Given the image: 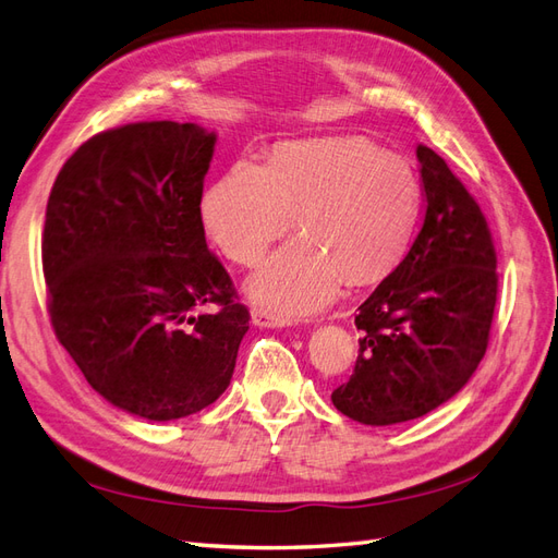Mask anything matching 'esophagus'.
<instances>
[{
  "label": "esophagus",
  "mask_w": 558,
  "mask_h": 558,
  "mask_svg": "<svg viewBox=\"0 0 558 558\" xmlns=\"http://www.w3.org/2000/svg\"><path fill=\"white\" fill-rule=\"evenodd\" d=\"M252 323L256 327H284V325H288V320H284L282 316H276V313H270L266 308H254L252 311Z\"/></svg>",
  "instance_id": "esophagus-1"
}]
</instances>
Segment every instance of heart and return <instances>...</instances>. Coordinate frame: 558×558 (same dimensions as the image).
<instances>
[{"mask_svg":"<svg viewBox=\"0 0 558 558\" xmlns=\"http://www.w3.org/2000/svg\"><path fill=\"white\" fill-rule=\"evenodd\" d=\"M422 183L403 155L363 138L288 143L268 165L240 157L203 195L205 231L228 259L254 266L294 223L302 231L254 274V304L282 318L330 304L341 282L367 284L403 259Z\"/></svg>","mask_w":558,"mask_h":558,"instance_id":"1","label":"heart"}]
</instances>
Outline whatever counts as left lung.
Returning a JSON list of instances; mask_svg holds the SVG:
<instances>
[{
	"label": "left lung",
	"instance_id": "left-lung-1",
	"mask_svg": "<svg viewBox=\"0 0 558 558\" xmlns=\"http://www.w3.org/2000/svg\"><path fill=\"white\" fill-rule=\"evenodd\" d=\"M426 211L405 259L359 306V361L332 391L361 424L417 420L460 391L488 349L497 256L478 203L446 160L417 146Z\"/></svg>",
	"mask_w": 558,
	"mask_h": 558
}]
</instances>
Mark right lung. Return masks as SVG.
Wrapping results in <instances>:
<instances>
[{"instance_id":"1","label":"right lung","mask_w":558,"mask_h":558,"mask_svg":"<svg viewBox=\"0 0 558 558\" xmlns=\"http://www.w3.org/2000/svg\"><path fill=\"white\" fill-rule=\"evenodd\" d=\"M214 143L193 122L101 132L68 157L47 203L53 332L94 391L143 420L217 401L250 330L199 217Z\"/></svg>"}]
</instances>
